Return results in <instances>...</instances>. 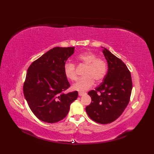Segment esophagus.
Masks as SVG:
<instances>
[{"label": "esophagus", "instance_id": "obj_1", "mask_svg": "<svg viewBox=\"0 0 154 154\" xmlns=\"http://www.w3.org/2000/svg\"><path fill=\"white\" fill-rule=\"evenodd\" d=\"M85 94H86V93H85V92H79L78 95H79V96H82L83 95H85Z\"/></svg>", "mask_w": 154, "mask_h": 154}]
</instances>
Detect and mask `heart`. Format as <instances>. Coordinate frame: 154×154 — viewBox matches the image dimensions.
<instances>
[{"label":"heart","mask_w":154,"mask_h":154,"mask_svg":"<svg viewBox=\"0 0 154 154\" xmlns=\"http://www.w3.org/2000/svg\"><path fill=\"white\" fill-rule=\"evenodd\" d=\"M76 60L79 63L85 66L83 71V77L74 83L72 89L79 92L87 91L94 84V81L99 82L103 80L106 71V65L103 60L97 58V55L91 51L81 53L77 56ZM65 76L71 81L76 80L75 65L67 62L63 66Z\"/></svg>","instance_id":"1"}]
</instances>
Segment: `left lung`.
<instances>
[{"label":"left lung","mask_w":154,"mask_h":154,"mask_svg":"<svg viewBox=\"0 0 154 154\" xmlns=\"http://www.w3.org/2000/svg\"><path fill=\"white\" fill-rule=\"evenodd\" d=\"M102 51L108 65L103 83L88 92L92 101L86 106L88 116L95 122L108 124L117 119L129 103L132 89L131 74L122 60L106 49ZM100 92V94H97Z\"/></svg>","instance_id":"8db88e82"}]
</instances>
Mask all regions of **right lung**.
Masks as SVG:
<instances>
[{"label": "right lung", "mask_w": 154, "mask_h": 154, "mask_svg": "<svg viewBox=\"0 0 154 154\" xmlns=\"http://www.w3.org/2000/svg\"><path fill=\"white\" fill-rule=\"evenodd\" d=\"M75 48L56 47L32 62L27 69L23 87L24 95L36 117L54 123L66 117L77 91L63 94L70 87L63 66Z\"/></svg>", "instance_id": "obj_1"}]
</instances>
